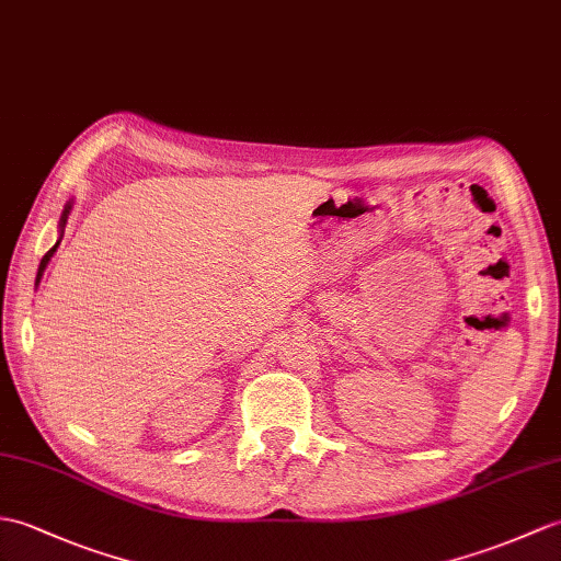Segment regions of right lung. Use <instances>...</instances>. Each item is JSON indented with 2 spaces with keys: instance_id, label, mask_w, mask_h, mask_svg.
I'll return each instance as SVG.
<instances>
[{
  "instance_id": "right-lung-1",
  "label": "right lung",
  "mask_w": 561,
  "mask_h": 561,
  "mask_svg": "<svg viewBox=\"0 0 561 561\" xmlns=\"http://www.w3.org/2000/svg\"><path fill=\"white\" fill-rule=\"evenodd\" d=\"M71 207H73V201H69L67 205H64V213H61V217H59V241H61V237H64V227H67V219H69V213H71ZM59 241L51 245V249L45 253V257L41 260V267H37V277H35V286L41 284V279H43V272H45V267L49 265V260H51V255L57 253V245H59Z\"/></svg>"
}]
</instances>
